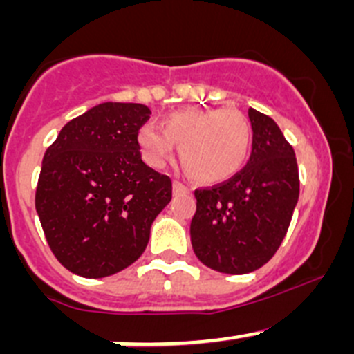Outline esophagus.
Masks as SVG:
<instances>
[{
	"instance_id": "esophagus-1",
	"label": "esophagus",
	"mask_w": 354,
	"mask_h": 354,
	"mask_svg": "<svg viewBox=\"0 0 354 354\" xmlns=\"http://www.w3.org/2000/svg\"><path fill=\"white\" fill-rule=\"evenodd\" d=\"M173 188H174V192H176V194H180V192H190V187H187V185L181 183V181H174Z\"/></svg>"
}]
</instances>
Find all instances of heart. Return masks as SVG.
Instances as JSON below:
<instances>
[{
    "instance_id": "heart-1",
    "label": "heart",
    "mask_w": 354,
    "mask_h": 354,
    "mask_svg": "<svg viewBox=\"0 0 354 354\" xmlns=\"http://www.w3.org/2000/svg\"><path fill=\"white\" fill-rule=\"evenodd\" d=\"M138 147L145 162L162 167L180 145L185 169L200 181H223L246 162L252 144L248 118L238 109H187L173 113L164 130L140 127Z\"/></svg>"
}]
</instances>
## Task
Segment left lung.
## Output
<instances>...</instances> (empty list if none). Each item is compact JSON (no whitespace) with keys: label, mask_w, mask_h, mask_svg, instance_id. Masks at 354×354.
Returning <instances> with one entry per match:
<instances>
[{"label":"left lung","mask_w":354,"mask_h":354,"mask_svg":"<svg viewBox=\"0 0 354 354\" xmlns=\"http://www.w3.org/2000/svg\"><path fill=\"white\" fill-rule=\"evenodd\" d=\"M252 154L240 173L197 188L192 246L203 266L248 274L269 262L283 243L299 197L295 151L272 118L248 109Z\"/></svg>","instance_id":"1"}]
</instances>
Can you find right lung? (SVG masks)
Masks as SVG:
<instances>
[{"label":"right lung","mask_w":354,"mask_h":354,"mask_svg":"<svg viewBox=\"0 0 354 354\" xmlns=\"http://www.w3.org/2000/svg\"><path fill=\"white\" fill-rule=\"evenodd\" d=\"M149 118L144 104L102 102L68 121L46 151L35 210L51 252L77 276L131 266L169 203L171 178L142 160L137 142Z\"/></svg>","instance_id":"1"}]
</instances>
